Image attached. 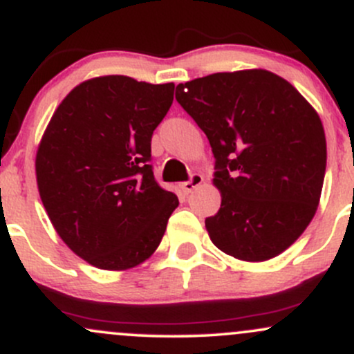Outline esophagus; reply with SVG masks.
Instances as JSON below:
<instances>
[{
  "mask_svg": "<svg viewBox=\"0 0 354 354\" xmlns=\"http://www.w3.org/2000/svg\"><path fill=\"white\" fill-rule=\"evenodd\" d=\"M201 183H203V176L201 174H192V178H189L188 181H185V183H181V189H183L185 193H192L193 189L198 188Z\"/></svg>",
  "mask_w": 354,
  "mask_h": 354,
  "instance_id": "34e87169",
  "label": "esophagus"
}]
</instances>
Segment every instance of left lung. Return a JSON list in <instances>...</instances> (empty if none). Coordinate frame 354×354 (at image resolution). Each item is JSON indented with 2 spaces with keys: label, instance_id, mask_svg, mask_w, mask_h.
<instances>
[{
  "label": "left lung",
  "instance_id": "obj_1",
  "mask_svg": "<svg viewBox=\"0 0 354 354\" xmlns=\"http://www.w3.org/2000/svg\"><path fill=\"white\" fill-rule=\"evenodd\" d=\"M176 100L215 156L221 205L205 220L212 242L245 262L277 257L319 205L326 136L317 112L294 85L262 68L180 84Z\"/></svg>",
  "mask_w": 354,
  "mask_h": 354
}]
</instances>
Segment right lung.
<instances>
[{
  "mask_svg": "<svg viewBox=\"0 0 354 354\" xmlns=\"http://www.w3.org/2000/svg\"><path fill=\"white\" fill-rule=\"evenodd\" d=\"M173 94L174 84L95 77L70 91L46 126L35 159L41 203L70 250L97 269L149 259L180 205L149 165Z\"/></svg>",
  "mask_w": 354,
  "mask_h": 354,
  "instance_id": "right-lung-1",
  "label": "right lung"
}]
</instances>
